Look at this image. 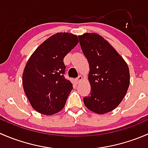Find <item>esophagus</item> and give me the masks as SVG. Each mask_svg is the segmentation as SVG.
<instances>
[{
  "label": "esophagus",
  "instance_id": "obj_1",
  "mask_svg": "<svg viewBox=\"0 0 148 148\" xmlns=\"http://www.w3.org/2000/svg\"><path fill=\"white\" fill-rule=\"evenodd\" d=\"M82 79L83 78H82V76H79V77L77 78V79H76V80H77V83H79L80 82H81L82 80Z\"/></svg>",
  "mask_w": 148,
  "mask_h": 148
}]
</instances>
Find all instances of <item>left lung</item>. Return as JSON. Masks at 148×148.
I'll list each match as a JSON object with an SVG mask.
<instances>
[{
    "label": "left lung",
    "instance_id": "obj_1",
    "mask_svg": "<svg viewBox=\"0 0 148 148\" xmlns=\"http://www.w3.org/2000/svg\"><path fill=\"white\" fill-rule=\"evenodd\" d=\"M83 53L89 64L90 96L85 106L97 114L114 110L122 102L130 85L128 66L103 37L94 33L79 36Z\"/></svg>",
    "mask_w": 148,
    "mask_h": 148
}]
</instances>
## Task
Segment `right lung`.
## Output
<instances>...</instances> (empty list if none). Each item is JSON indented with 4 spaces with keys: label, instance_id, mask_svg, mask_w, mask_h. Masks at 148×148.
I'll use <instances>...</instances> for the list:
<instances>
[{
    "label": "right lung",
    "instance_id": "1",
    "mask_svg": "<svg viewBox=\"0 0 148 148\" xmlns=\"http://www.w3.org/2000/svg\"><path fill=\"white\" fill-rule=\"evenodd\" d=\"M79 42L69 33H57L42 43L25 66L23 86L33 108L46 115L64 107L73 84L64 77V58Z\"/></svg>",
    "mask_w": 148,
    "mask_h": 148
}]
</instances>
